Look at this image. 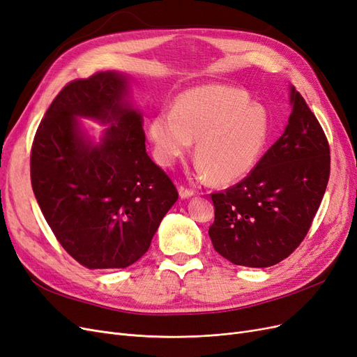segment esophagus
<instances>
[{"label": "esophagus", "instance_id": "34e87169", "mask_svg": "<svg viewBox=\"0 0 357 357\" xmlns=\"http://www.w3.org/2000/svg\"><path fill=\"white\" fill-rule=\"evenodd\" d=\"M193 190L186 188V186H178V195L181 199H186V198H190V196H193Z\"/></svg>", "mask_w": 357, "mask_h": 357}]
</instances>
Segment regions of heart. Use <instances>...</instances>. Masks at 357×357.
Returning <instances> with one entry per match:
<instances>
[{"instance_id":"1","label":"heart","mask_w":357,"mask_h":357,"mask_svg":"<svg viewBox=\"0 0 357 357\" xmlns=\"http://www.w3.org/2000/svg\"><path fill=\"white\" fill-rule=\"evenodd\" d=\"M272 121L251 96L229 85H202L181 93L171 112H159L147 124L156 162L173 165L195 140L196 169L217 184L247 177L266 152Z\"/></svg>"}]
</instances>
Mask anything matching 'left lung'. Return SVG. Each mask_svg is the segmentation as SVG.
Masks as SVG:
<instances>
[{"label":"left lung","instance_id":"obj_1","mask_svg":"<svg viewBox=\"0 0 357 357\" xmlns=\"http://www.w3.org/2000/svg\"><path fill=\"white\" fill-rule=\"evenodd\" d=\"M289 102L284 134L257 167L235 186L211 195L213 247L236 266L268 267L292 254L326 190L331 156L325 132L292 85Z\"/></svg>","mask_w":357,"mask_h":357}]
</instances>
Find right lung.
Segmentation results:
<instances>
[{
    "label": "right lung",
    "instance_id": "right-lung-1",
    "mask_svg": "<svg viewBox=\"0 0 357 357\" xmlns=\"http://www.w3.org/2000/svg\"><path fill=\"white\" fill-rule=\"evenodd\" d=\"M77 117L109 126L99 144ZM142 124L128 100V77L106 70L65 85L36 130V202L61 247L89 268L136 263L178 199L173 181L146 153Z\"/></svg>",
    "mask_w": 357,
    "mask_h": 357
}]
</instances>
